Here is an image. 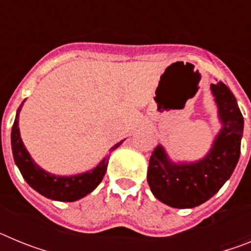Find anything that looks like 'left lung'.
Wrapping results in <instances>:
<instances>
[{
	"label": "left lung",
	"instance_id": "8db88e82",
	"mask_svg": "<svg viewBox=\"0 0 251 251\" xmlns=\"http://www.w3.org/2000/svg\"><path fill=\"white\" fill-rule=\"evenodd\" d=\"M221 128L202 158L171 159L165 147L152 152L147 171L151 191L157 200L175 208H192L210 200L231 177L240 157L244 118L231 90L224 83L210 86Z\"/></svg>",
	"mask_w": 251,
	"mask_h": 251
}]
</instances>
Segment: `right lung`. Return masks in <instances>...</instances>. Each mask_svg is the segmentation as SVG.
I'll list each match as a JSON object with an SVG mask.
<instances>
[{"label": "right lung", "mask_w": 251, "mask_h": 251, "mask_svg": "<svg viewBox=\"0 0 251 251\" xmlns=\"http://www.w3.org/2000/svg\"><path fill=\"white\" fill-rule=\"evenodd\" d=\"M24 103L25 100L22 101L17 109L16 118L13 122L12 132H11V147H12L15 163L19 167L26 182L40 195L48 197L50 200L61 201V202H73V201L80 200L88 194L94 191L105 175L110 153L106 154L94 168L86 172L72 175V176H59V175L50 174L40 167L32 159L20 136L19 117ZM123 141L113 146L109 150L110 152L118 148L123 143Z\"/></svg>", "instance_id": "1"}]
</instances>
